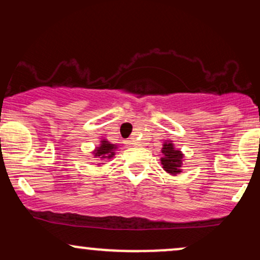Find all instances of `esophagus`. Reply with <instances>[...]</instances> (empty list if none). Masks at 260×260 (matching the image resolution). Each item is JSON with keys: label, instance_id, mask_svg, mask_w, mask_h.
I'll list each match as a JSON object with an SVG mask.
<instances>
[{"label": "esophagus", "instance_id": "esophagus-1", "mask_svg": "<svg viewBox=\"0 0 260 260\" xmlns=\"http://www.w3.org/2000/svg\"><path fill=\"white\" fill-rule=\"evenodd\" d=\"M124 144H127V145H136L137 142H134L133 139H128V140H126V143H124Z\"/></svg>", "mask_w": 260, "mask_h": 260}]
</instances>
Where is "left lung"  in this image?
I'll use <instances>...</instances> for the list:
<instances>
[{
	"label": "left lung",
	"instance_id": "1",
	"mask_svg": "<svg viewBox=\"0 0 260 260\" xmlns=\"http://www.w3.org/2000/svg\"><path fill=\"white\" fill-rule=\"evenodd\" d=\"M161 153H162V156H161L160 161L162 169L172 176L181 174L182 168H183L184 154L180 149L176 148L171 140H166V142H164Z\"/></svg>",
	"mask_w": 260,
	"mask_h": 260
}]
</instances>
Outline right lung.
Returning <instances> with one entry per match:
<instances>
[{"label": "right lung", "mask_w": 260, "mask_h": 260, "mask_svg": "<svg viewBox=\"0 0 260 260\" xmlns=\"http://www.w3.org/2000/svg\"><path fill=\"white\" fill-rule=\"evenodd\" d=\"M117 148H118V145L112 144V143H110L109 140L105 138H101L100 144L98 145V147H95L94 150L91 151V154H92V156L98 160L99 159L100 160H110L113 157V155H115ZM98 165H100V164H98Z\"/></svg>", "instance_id": "1"}]
</instances>
